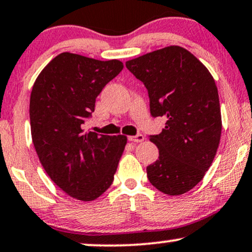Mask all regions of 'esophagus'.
I'll return each instance as SVG.
<instances>
[{
	"label": "esophagus",
	"instance_id": "1",
	"mask_svg": "<svg viewBox=\"0 0 252 252\" xmlns=\"http://www.w3.org/2000/svg\"><path fill=\"white\" fill-rule=\"evenodd\" d=\"M129 141L132 142V143H139V142L144 141V136L142 134H138L136 136H129Z\"/></svg>",
	"mask_w": 252,
	"mask_h": 252
}]
</instances>
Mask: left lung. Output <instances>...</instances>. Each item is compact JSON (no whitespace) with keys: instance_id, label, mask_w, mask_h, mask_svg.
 <instances>
[{"instance_id":"obj_1","label":"left lung","mask_w":252,"mask_h":252,"mask_svg":"<svg viewBox=\"0 0 252 252\" xmlns=\"http://www.w3.org/2000/svg\"><path fill=\"white\" fill-rule=\"evenodd\" d=\"M143 82L154 117L165 116V128L150 136L158 159L147 166L149 182L169 196L196 187L216 156L222 132L218 90L207 66L178 45L126 61Z\"/></svg>"}]
</instances>
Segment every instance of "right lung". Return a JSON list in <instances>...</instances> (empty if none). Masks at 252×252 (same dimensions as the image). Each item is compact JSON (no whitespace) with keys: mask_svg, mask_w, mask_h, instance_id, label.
I'll return each mask as SVG.
<instances>
[{"mask_svg":"<svg viewBox=\"0 0 252 252\" xmlns=\"http://www.w3.org/2000/svg\"><path fill=\"white\" fill-rule=\"evenodd\" d=\"M123 69L118 60L99 61L62 53L44 66L30 95V128L38 159L66 195L90 202L114 181L126 136L82 129L96 97Z\"/></svg>","mask_w":252,"mask_h":252,"instance_id":"obj_1","label":"right lung"}]
</instances>
